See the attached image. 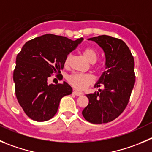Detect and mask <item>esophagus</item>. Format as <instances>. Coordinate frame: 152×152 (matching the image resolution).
I'll use <instances>...</instances> for the list:
<instances>
[{
	"instance_id": "1",
	"label": "esophagus",
	"mask_w": 152,
	"mask_h": 152,
	"mask_svg": "<svg viewBox=\"0 0 152 152\" xmlns=\"http://www.w3.org/2000/svg\"><path fill=\"white\" fill-rule=\"evenodd\" d=\"M73 94H75V95H77V96H80V95H83V92H77V91H76V90H74L73 91Z\"/></svg>"
}]
</instances>
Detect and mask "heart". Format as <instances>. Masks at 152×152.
<instances>
[{
	"mask_svg": "<svg viewBox=\"0 0 152 152\" xmlns=\"http://www.w3.org/2000/svg\"><path fill=\"white\" fill-rule=\"evenodd\" d=\"M83 53L85 58L90 63H95L98 58V53L95 49L92 48H84L83 50ZM70 60L71 54H69L66 56V59H65V66H68L69 64ZM67 80L69 83L75 89L83 90L93 82L94 79L92 75H89V74L73 73L68 76Z\"/></svg>",
	"mask_w": 152,
	"mask_h": 152,
	"instance_id": "obj_1",
	"label": "heart"
}]
</instances>
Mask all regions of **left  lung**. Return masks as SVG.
<instances>
[{"mask_svg":"<svg viewBox=\"0 0 152 152\" xmlns=\"http://www.w3.org/2000/svg\"><path fill=\"white\" fill-rule=\"evenodd\" d=\"M89 40L103 49L107 71L95 85V87L103 85L104 88L86 95L89 104L82 114L92 124L107 123L120 115L129 102L135 83L134 57L129 48L119 39L102 35Z\"/></svg>","mask_w":152,"mask_h":152,"instance_id":"obj_1","label":"left lung"}]
</instances>
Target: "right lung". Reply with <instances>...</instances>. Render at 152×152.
<instances>
[{
    "label": "right lung",
    "mask_w": 152,
    "mask_h": 152,
    "mask_svg": "<svg viewBox=\"0 0 152 152\" xmlns=\"http://www.w3.org/2000/svg\"><path fill=\"white\" fill-rule=\"evenodd\" d=\"M83 39L72 41L62 36L45 34L27 42L16 57L13 72L15 95L27 115L44 122L54 116L60 102L72 89L66 82L48 84L52 74L62 77L66 56Z\"/></svg>",
    "instance_id": "add662e5"
}]
</instances>
